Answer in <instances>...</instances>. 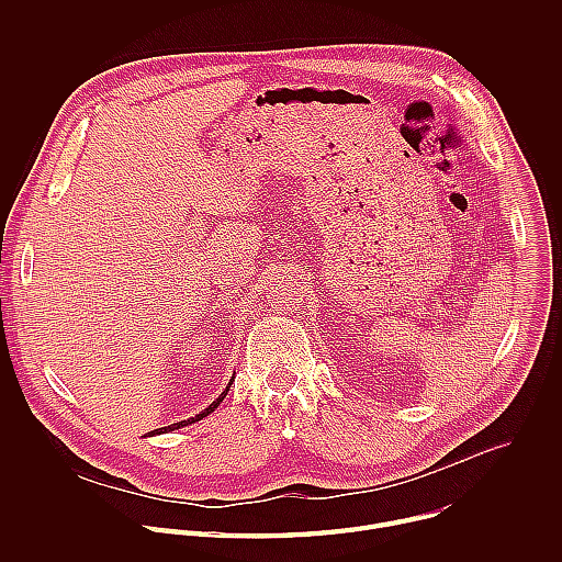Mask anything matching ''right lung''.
Listing matches in <instances>:
<instances>
[{"mask_svg": "<svg viewBox=\"0 0 562 562\" xmlns=\"http://www.w3.org/2000/svg\"><path fill=\"white\" fill-rule=\"evenodd\" d=\"M235 378V375H233ZM233 378H231V382H228V386L213 400V403L204 409V412H200L198 416H193V418H189V420H180V423H173V425H169V427H162V429H155V431H150V436H155V434H169V431H176V429H180V427H187V425H193V423H198V420H202V418H206L209 414H213L217 407H220V403L222 400L226 397V393H228V389H231V384H233Z\"/></svg>", "mask_w": 562, "mask_h": 562, "instance_id": "add662e5", "label": "right lung"}]
</instances>
